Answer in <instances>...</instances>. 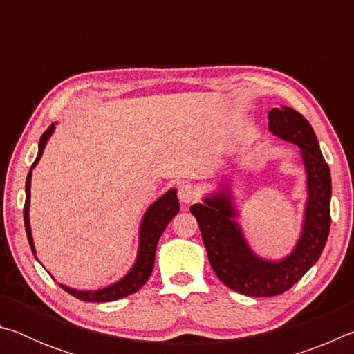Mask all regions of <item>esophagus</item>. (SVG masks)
<instances>
[{
  "mask_svg": "<svg viewBox=\"0 0 354 354\" xmlns=\"http://www.w3.org/2000/svg\"><path fill=\"white\" fill-rule=\"evenodd\" d=\"M178 198L183 203V205H192V203L196 201V198H198V194H196L194 185L183 184L178 190Z\"/></svg>",
  "mask_w": 354,
  "mask_h": 354,
  "instance_id": "esophagus-1",
  "label": "esophagus"
}]
</instances>
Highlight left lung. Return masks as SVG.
Instances as JSON below:
<instances>
[{
	"instance_id": "left-lung-1",
	"label": "left lung",
	"mask_w": 354,
	"mask_h": 354,
	"mask_svg": "<svg viewBox=\"0 0 354 354\" xmlns=\"http://www.w3.org/2000/svg\"><path fill=\"white\" fill-rule=\"evenodd\" d=\"M268 131L299 148L306 171L308 200L301 232L289 254L278 261L263 259L251 250L236 221L239 212L225 179L217 192L203 198V205L190 207L212 270L225 286L248 297H274L298 283L319 261L331 226V173L313 127L295 109L281 106L268 112Z\"/></svg>"
}]
</instances>
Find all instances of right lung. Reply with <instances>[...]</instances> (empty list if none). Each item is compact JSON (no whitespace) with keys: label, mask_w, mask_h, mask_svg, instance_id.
Returning <instances> with one entry per match:
<instances>
[{"label":"right lung","mask_w":354,"mask_h":354,"mask_svg":"<svg viewBox=\"0 0 354 354\" xmlns=\"http://www.w3.org/2000/svg\"><path fill=\"white\" fill-rule=\"evenodd\" d=\"M56 129V123H53L44 134H41L39 140V153L35 158L34 164L31 165V170L28 173L26 178V201H25V211H23V217H25V227H26V236L29 247L32 250V254L35 256V247H34V239L31 232V223H29V206H31V178L34 167L39 164V160L44 154V149L46 147L48 140L53 136ZM179 212V201L176 196V189H170L169 192L156 200L149 205V207L145 211L139 226V250H137V257L134 266L131 267V270L124 274L122 279H118L117 283H113L103 289L98 290H77L73 287H68L65 284H59L65 292H68L70 295L76 297L82 301H93V303H106V301H115L123 297H128L131 293H134L140 289V287L147 283L149 274H151L154 268V254L156 247L162 232L165 231L167 225L170 223L171 218ZM37 259V256H35ZM39 261V259H37Z\"/></svg>","instance_id":"1"}]
</instances>
